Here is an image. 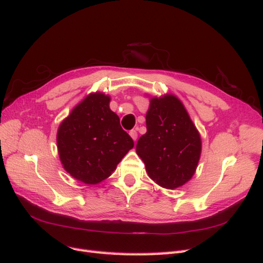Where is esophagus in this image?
Wrapping results in <instances>:
<instances>
[{
	"label": "esophagus",
	"mask_w": 263,
	"mask_h": 263,
	"mask_svg": "<svg viewBox=\"0 0 263 263\" xmlns=\"http://www.w3.org/2000/svg\"><path fill=\"white\" fill-rule=\"evenodd\" d=\"M129 135H130V137L133 138V140H134V141H136V140H137L138 135H137L136 129H133V130H130V132H129Z\"/></svg>",
	"instance_id": "1"
}]
</instances>
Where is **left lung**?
I'll return each mask as SVG.
<instances>
[{
    "instance_id": "1",
    "label": "left lung",
    "mask_w": 263,
    "mask_h": 263,
    "mask_svg": "<svg viewBox=\"0 0 263 263\" xmlns=\"http://www.w3.org/2000/svg\"><path fill=\"white\" fill-rule=\"evenodd\" d=\"M146 126L136 153L149 178L169 190L184 185L196 171L202 139L183 103L173 94L150 98Z\"/></svg>"
}]
</instances>
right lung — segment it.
I'll list each match as a JSON object with an SVG mask.
<instances>
[{
    "label": "right lung",
    "instance_id": "1",
    "mask_svg": "<svg viewBox=\"0 0 263 263\" xmlns=\"http://www.w3.org/2000/svg\"><path fill=\"white\" fill-rule=\"evenodd\" d=\"M110 97L93 92L60 123L57 148L61 164L71 177L87 185L107 179L134 147L132 137L109 108Z\"/></svg>",
    "mask_w": 263,
    "mask_h": 263
}]
</instances>
